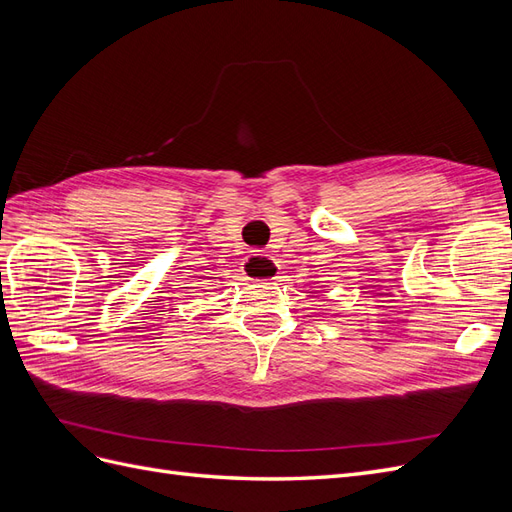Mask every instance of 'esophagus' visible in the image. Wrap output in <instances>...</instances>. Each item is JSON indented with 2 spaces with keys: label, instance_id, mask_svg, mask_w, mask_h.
Instances as JSON below:
<instances>
[{
  "label": "esophagus",
  "instance_id": "esophagus-1",
  "mask_svg": "<svg viewBox=\"0 0 512 512\" xmlns=\"http://www.w3.org/2000/svg\"><path fill=\"white\" fill-rule=\"evenodd\" d=\"M245 275L256 282H271L277 280V265L269 254L254 252L245 258Z\"/></svg>",
  "mask_w": 512,
  "mask_h": 512
}]
</instances>
